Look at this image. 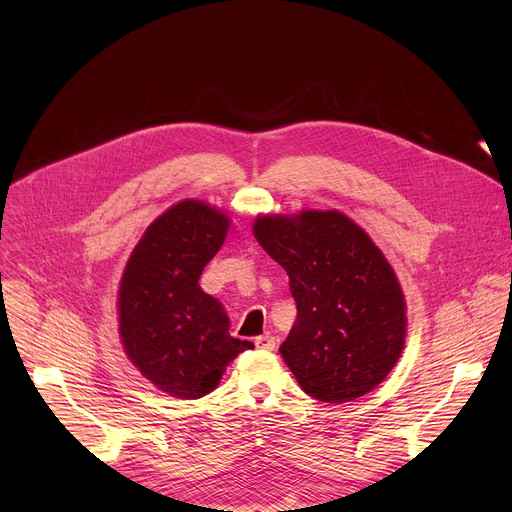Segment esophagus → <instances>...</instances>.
Instances as JSON below:
<instances>
[{"label":"esophagus","instance_id":"obj_1","mask_svg":"<svg viewBox=\"0 0 512 512\" xmlns=\"http://www.w3.org/2000/svg\"><path fill=\"white\" fill-rule=\"evenodd\" d=\"M255 346L263 348V350H273L275 348V336L271 334H261L255 338Z\"/></svg>","mask_w":512,"mask_h":512}]
</instances>
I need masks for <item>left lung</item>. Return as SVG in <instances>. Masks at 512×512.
I'll list each match as a JSON object with an SVG mask.
<instances>
[{
  "label": "left lung",
  "instance_id": "left-lung-1",
  "mask_svg": "<svg viewBox=\"0 0 512 512\" xmlns=\"http://www.w3.org/2000/svg\"><path fill=\"white\" fill-rule=\"evenodd\" d=\"M253 233L289 275L298 316L279 352L300 387L324 403L373 391L405 344L403 291L379 247L338 210L261 216Z\"/></svg>",
  "mask_w": 512,
  "mask_h": 512
}]
</instances>
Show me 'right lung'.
<instances>
[{
	"mask_svg": "<svg viewBox=\"0 0 512 512\" xmlns=\"http://www.w3.org/2000/svg\"><path fill=\"white\" fill-rule=\"evenodd\" d=\"M229 218L184 200L145 231L119 287V334L131 362L158 389L178 399L210 393L249 340L229 334L221 302L198 285L218 253Z\"/></svg>",
	"mask_w": 512,
	"mask_h": 512,
	"instance_id": "obj_1",
	"label": "right lung"
}]
</instances>
